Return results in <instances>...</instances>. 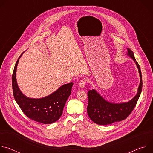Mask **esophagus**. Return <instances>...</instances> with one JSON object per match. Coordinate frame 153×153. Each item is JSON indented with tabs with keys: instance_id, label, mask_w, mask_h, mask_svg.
Segmentation results:
<instances>
[{
	"instance_id": "1",
	"label": "esophagus",
	"mask_w": 153,
	"mask_h": 153,
	"mask_svg": "<svg viewBox=\"0 0 153 153\" xmlns=\"http://www.w3.org/2000/svg\"><path fill=\"white\" fill-rule=\"evenodd\" d=\"M86 82V79H82V80H81L80 81V82H79V86H80V88H84V86H85V85Z\"/></svg>"
}]
</instances>
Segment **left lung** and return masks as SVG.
Returning <instances> with one entry per match:
<instances>
[{
	"mask_svg": "<svg viewBox=\"0 0 153 153\" xmlns=\"http://www.w3.org/2000/svg\"><path fill=\"white\" fill-rule=\"evenodd\" d=\"M127 55L136 63L140 74V84L137 93L134 97L128 102L122 103H110L105 100L95 90L88 92V104L87 113L92 121L98 125H109L125 119L134 110L142 90V73L139 63L133 52L128 48Z\"/></svg>",
	"mask_w": 153,
	"mask_h": 153,
	"instance_id": "obj_1",
	"label": "left lung"
}]
</instances>
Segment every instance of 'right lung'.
Masks as SVG:
<instances>
[{
  "mask_svg": "<svg viewBox=\"0 0 153 153\" xmlns=\"http://www.w3.org/2000/svg\"><path fill=\"white\" fill-rule=\"evenodd\" d=\"M17 59L12 76V86L14 99L22 111L30 119L43 124L56 122L62 116L64 106L70 96L73 83H69L61 86L51 94L40 99L29 98L19 90L16 81Z\"/></svg>",
  "mask_w": 153,
  "mask_h": 153,
  "instance_id": "right-lung-1",
  "label": "right lung"
}]
</instances>
